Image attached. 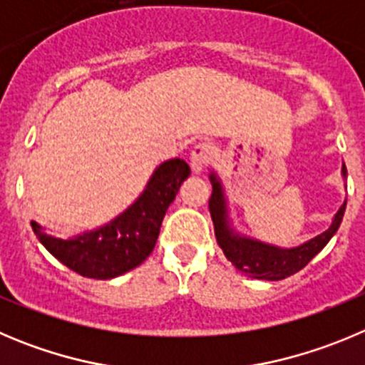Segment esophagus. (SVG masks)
Segmentation results:
<instances>
[{"label":"esophagus","mask_w":365,"mask_h":365,"mask_svg":"<svg viewBox=\"0 0 365 365\" xmlns=\"http://www.w3.org/2000/svg\"><path fill=\"white\" fill-rule=\"evenodd\" d=\"M210 159H212V148L205 143L197 145L195 148L192 150V155H190V166H192V172L200 175L205 172L206 166H208Z\"/></svg>","instance_id":"esophagus-1"}]
</instances>
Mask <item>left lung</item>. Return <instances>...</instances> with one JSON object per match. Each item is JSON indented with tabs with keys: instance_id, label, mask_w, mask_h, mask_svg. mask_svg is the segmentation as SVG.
Listing matches in <instances>:
<instances>
[{
	"instance_id": "obj_1",
	"label": "left lung",
	"mask_w": 365,
	"mask_h": 365,
	"mask_svg": "<svg viewBox=\"0 0 365 365\" xmlns=\"http://www.w3.org/2000/svg\"><path fill=\"white\" fill-rule=\"evenodd\" d=\"M346 165H342V179L346 180ZM210 182L213 188L212 199H210V213H212L217 242L222 248L226 259L232 262V266L253 279L282 280L300 272L317 253L322 252L331 237L335 235L342 222L344 212H346L347 200H344V205L335 213L326 232L299 244V246H293V248H280L275 244L264 242L255 237L240 233L230 217V206L226 192H224L222 179L215 170H210Z\"/></svg>"
}]
</instances>
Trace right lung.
<instances>
[{"instance_id": "1", "label": "right lung", "mask_w": 365, "mask_h": 365, "mask_svg": "<svg viewBox=\"0 0 365 365\" xmlns=\"http://www.w3.org/2000/svg\"><path fill=\"white\" fill-rule=\"evenodd\" d=\"M188 177L186 160L175 157L160 163L141 195L125 212L99 228L68 239L48 235L36 220L30 224L39 242L72 272L88 279H115L148 259L155 248L166 210Z\"/></svg>"}]
</instances>
